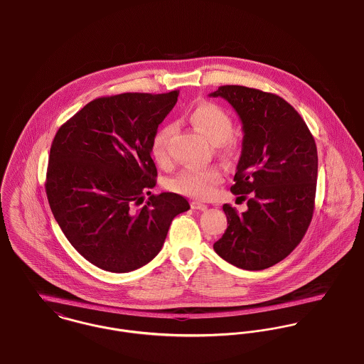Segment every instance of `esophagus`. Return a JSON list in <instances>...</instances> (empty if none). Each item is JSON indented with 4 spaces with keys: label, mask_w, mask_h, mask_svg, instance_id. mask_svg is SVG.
I'll return each mask as SVG.
<instances>
[{
    "label": "esophagus",
    "mask_w": 364,
    "mask_h": 364,
    "mask_svg": "<svg viewBox=\"0 0 364 364\" xmlns=\"http://www.w3.org/2000/svg\"><path fill=\"white\" fill-rule=\"evenodd\" d=\"M191 208L196 209V210L205 212V210L208 209V205H205V203H202V202H199V200H193V202H191Z\"/></svg>",
    "instance_id": "34e87169"
}]
</instances>
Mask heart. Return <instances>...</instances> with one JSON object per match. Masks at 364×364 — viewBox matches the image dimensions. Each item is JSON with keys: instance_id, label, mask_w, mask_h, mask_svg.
I'll return each instance as SVG.
<instances>
[{"instance_id": "obj_1", "label": "heart", "mask_w": 364, "mask_h": 364, "mask_svg": "<svg viewBox=\"0 0 364 364\" xmlns=\"http://www.w3.org/2000/svg\"><path fill=\"white\" fill-rule=\"evenodd\" d=\"M188 120L212 144H219L223 151L230 152L235 148V142L231 137L234 132L232 119L220 105L215 102L198 104L188 113ZM173 133L174 126L165 124L151 140V155L161 166H168L170 162L168 144ZM223 178V171L218 166L184 168L168 180V187L176 194L203 200L215 196Z\"/></svg>"}]
</instances>
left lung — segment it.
Masks as SVG:
<instances>
[{"label":"left lung","instance_id":"obj_1","mask_svg":"<svg viewBox=\"0 0 364 364\" xmlns=\"http://www.w3.org/2000/svg\"><path fill=\"white\" fill-rule=\"evenodd\" d=\"M210 95L228 101L242 122L231 193L248 205L240 215L224 203L228 225L213 250L240 269L263 270L285 259L308 231L316 198V142L301 114L276 94L222 85Z\"/></svg>","mask_w":364,"mask_h":364}]
</instances>
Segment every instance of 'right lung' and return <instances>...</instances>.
I'll return each instance as SVG.
<instances>
[{"mask_svg": "<svg viewBox=\"0 0 364 364\" xmlns=\"http://www.w3.org/2000/svg\"><path fill=\"white\" fill-rule=\"evenodd\" d=\"M177 97L178 90L101 97L56 132L48 203L73 248L102 270L127 273L151 262L171 220L190 209L184 196L151 194L158 176L151 140Z\"/></svg>", "mask_w": 364, "mask_h": 364, "instance_id": "right-lung-1", "label": "right lung"}]
</instances>
